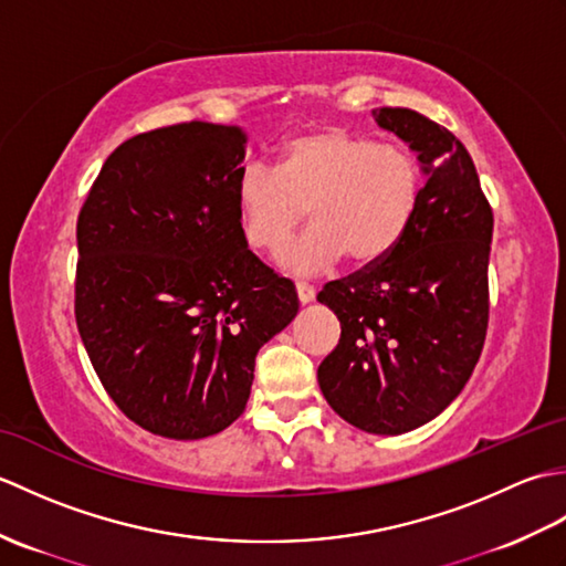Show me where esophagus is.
Segmentation results:
<instances>
[{"label":"esophagus","instance_id":"1","mask_svg":"<svg viewBox=\"0 0 566 566\" xmlns=\"http://www.w3.org/2000/svg\"><path fill=\"white\" fill-rule=\"evenodd\" d=\"M296 296L302 304H308V302H314L316 290L308 282H296Z\"/></svg>","mask_w":566,"mask_h":566}]
</instances>
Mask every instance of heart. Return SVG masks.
<instances>
[{
  "label": "heart",
  "mask_w": 566,
  "mask_h": 566,
  "mask_svg": "<svg viewBox=\"0 0 566 566\" xmlns=\"http://www.w3.org/2000/svg\"><path fill=\"white\" fill-rule=\"evenodd\" d=\"M418 155L345 128H311L280 148L274 170L250 163L240 170L235 201L250 248L282 250L306 219L314 226L284 252L294 272H321L345 252L369 264L401 243L423 201Z\"/></svg>",
  "instance_id": "heart-1"
}]
</instances>
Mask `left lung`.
Listing matches in <instances>:
<instances>
[{
    "label": "left lung",
    "mask_w": 566,
    "mask_h": 566,
    "mask_svg": "<svg viewBox=\"0 0 566 566\" xmlns=\"http://www.w3.org/2000/svg\"><path fill=\"white\" fill-rule=\"evenodd\" d=\"M371 116L418 153L428 182L401 243L321 290L340 340L318 384L347 423L401 436L442 413L482 355L494 211L452 130L401 106Z\"/></svg>",
    "instance_id": "1"
}]
</instances>
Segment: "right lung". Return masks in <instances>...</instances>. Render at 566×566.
I'll list each match as a JSON object with an SVG mask.
<instances>
[{
  "label": "right lung",
  "mask_w": 566,
  "mask_h": 566,
  "mask_svg": "<svg viewBox=\"0 0 566 566\" xmlns=\"http://www.w3.org/2000/svg\"><path fill=\"white\" fill-rule=\"evenodd\" d=\"M245 136L187 122L124 140L77 216L75 321L102 387L155 436L243 413L260 347L298 311L240 226Z\"/></svg>",
  "instance_id": "add662e5"
}]
</instances>
